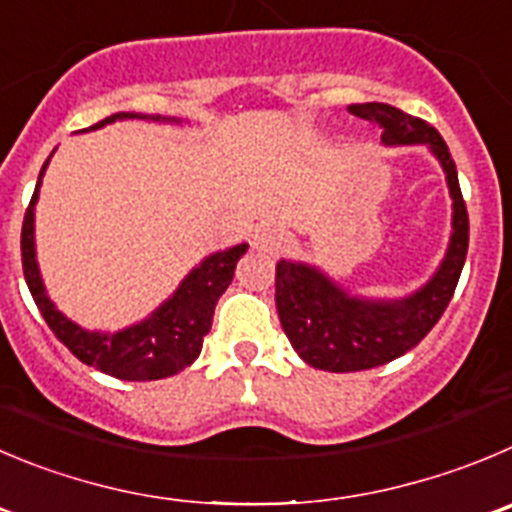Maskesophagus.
Instances as JSON below:
<instances>
[{
	"instance_id": "esophagus-1",
	"label": "esophagus",
	"mask_w": 512,
	"mask_h": 512,
	"mask_svg": "<svg viewBox=\"0 0 512 512\" xmlns=\"http://www.w3.org/2000/svg\"><path fill=\"white\" fill-rule=\"evenodd\" d=\"M284 243L286 233L284 228H279L276 223H266V226H261L259 231H256V236H253V248L261 253H276Z\"/></svg>"
}]
</instances>
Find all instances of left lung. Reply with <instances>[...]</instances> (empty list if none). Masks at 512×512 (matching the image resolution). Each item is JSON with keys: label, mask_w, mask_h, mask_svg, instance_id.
I'll use <instances>...</instances> for the list:
<instances>
[{"label": "left lung", "mask_w": 512, "mask_h": 512, "mask_svg": "<svg viewBox=\"0 0 512 512\" xmlns=\"http://www.w3.org/2000/svg\"><path fill=\"white\" fill-rule=\"evenodd\" d=\"M349 113L377 123L387 148L425 145L435 155L452 198V231L435 274L420 289L399 299L352 294L306 261L281 259L276 264V311L281 326L296 354L324 372L372 369L417 347L455 294L470 238L455 160L442 135L425 120L412 118L387 102L349 105Z\"/></svg>", "instance_id": "left-lung-1"}]
</instances>
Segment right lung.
I'll list each match as a JSON object with an SVG mask.
<instances>
[{
  "mask_svg": "<svg viewBox=\"0 0 512 512\" xmlns=\"http://www.w3.org/2000/svg\"><path fill=\"white\" fill-rule=\"evenodd\" d=\"M118 120H148V123H175L180 125V118H160V115H143V113H115L110 118L100 120L92 128L80 130H100ZM55 155V150H52ZM50 155V158H52ZM50 158L45 160L34 186V196L29 201L27 213L22 223V269L27 279L29 294L34 304L45 316L55 337L75 354L87 367H95L110 377L128 379V382H150V379H165L173 374L183 372L198 359L203 347V339L211 332L213 311H216L218 299L228 284L233 281L238 259L246 253L248 243L223 248V251L208 253L206 259L198 266H193L180 281L178 289L168 296L160 306H155L145 319L135 324L118 329V332H100V329H85L67 319L55 301L50 299L42 281L40 261H37V246H34V206L40 201L42 175H45Z\"/></svg>",
  "mask_w": 512,
  "mask_h": 512,
  "instance_id": "add662e5",
  "label": "right lung"
}]
</instances>
